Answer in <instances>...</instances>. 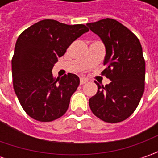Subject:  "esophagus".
Segmentation results:
<instances>
[{
    "label": "esophagus",
    "instance_id": "1",
    "mask_svg": "<svg viewBox=\"0 0 158 158\" xmlns=\"http://www.w3.org/2000/svg\"><path fill=\"white\" fill-rule=\"evenodd\" d=\"M87 82H88V79L87 78H84V77H81L80 78V83L81 84H84V83H86Z\"/></svg>",
    "mask_w": 158,
    "mask_h": 158
}]
</instances>
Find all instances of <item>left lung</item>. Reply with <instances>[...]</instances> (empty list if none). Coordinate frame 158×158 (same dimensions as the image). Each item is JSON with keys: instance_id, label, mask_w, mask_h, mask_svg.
Wrapping results in <instances>:
<instances>
[{"instance_id": "left-lung-1", "label": "left lung", "mask_w": 158, "mask_h": 158, "mask_svg": "<svg viewBox=\"0 0 158 158\" xmlns=\"http://www.w3.org/2000/svg\"><path fill=\"white\" fill-rule=\"evenodd\" d=\"M106 47L102 74L111 82L101 86L89 105L98 118L109 123L127 118L140 103L144 92L145 60L137 37L118 21L106 18L86 24Z\"/></svg>"}]
</instances>
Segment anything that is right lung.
<instances>
[{"instance_id":"obj_1","label":"right lung","mask_w":158,"mask_h":158,"mask_svg":"<svg viewBox=\"0 0 158 158\" xmlns=\"http://www.w3.org/2000/svg\"><path fill=\"white\" fill-rule=\"evenodd\" d=\"M87 31L89 29L83 24L69 25L46 19L20 34L12 58L13 86L30 117L48 122L67 112L80 79L69 73L55 80L52 68L68 47Z\"/></svg>"}]
</instances>
